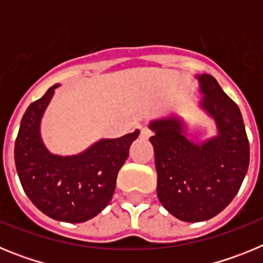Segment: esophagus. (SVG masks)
<instances>
[{"label": "esophagus", "instance_id": "34e87169", "mask_svg": "<svg viewBox=\"0 0 263 263\" xmlns=\"http://www.w3.org/2000/svg\"><path fill=\"white\" fill-rule=\"evenodd\" d=\"M152 136V132H150V130L148 129H142L141 130V133H139V138L141 139H148V137Z\"/></svg>", "mask_w": 263, "mask_h": 263}]
</instances>
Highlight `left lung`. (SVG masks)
Returning <instances> with one entry per match:
<instances>
[{"mask_svg": "<svg viewBox=\"0 0 263 263\" xmlns=\"http://www.w3.org/2000/svg\"><path fill=\"white\" fill-rule=\"evenodd\" d=\"M200 106L215 120L217 136L195 143L180 118L150 122L157 194L162 205L187 222L210 220L227 208L249 167V141L241 111L211 75H199Z\"/></svg>", "mask_w": 263, "mask_h": 263, "instance_id": "8db88e82", "label": "left lung"}]
</instances>
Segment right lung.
Listing matches in <instances>:
<instances>
[{
    "instance_id": "right-lung-1",
    "label": "right lung",
    "mask_w": 263,
    "mask_h": 263,
    "mask_svg": "<svg viewBox=\"0 0 263 263\" xmlns=\"http://www.w3.org/2000/svg\"><path fill=\"white\" fill-rule=\"evenodd\" d=\"M58 85L25 111L14 160L23 191L41 212L58 221L84 222L110 201L118 171L139 130L116 139H101L78 155L51 154L42 142L39 125Z\"/></svg>"
}]
</instances>
